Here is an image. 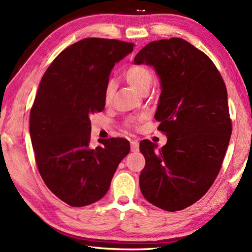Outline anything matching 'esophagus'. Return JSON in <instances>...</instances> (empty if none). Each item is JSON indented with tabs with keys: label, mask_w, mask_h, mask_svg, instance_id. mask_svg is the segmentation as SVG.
Listing matches in <instances>:
<instances>
[{
	"label": "esophagus",
	"mask_w": 252,
	"mask_h": 252,
	"mask_svg": "<svg viewBox=\"0 0 252 252\" xmlns=\"http://www.w3.org/2000/svg\"><path fill=\"white\" fill-rule=\"evenodd\" d=\"M140 151V146H138V141L137 140H132L131 141V152L136 153Z\"/></svg>",
	"instance_id": "34e87169"
}]
</instances>
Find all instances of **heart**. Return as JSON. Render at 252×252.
<instances>
[{"label":"heart","instance_id":"heart-1","mask_svg":"<svg viewBox=\"0 0 252 252\" xmlns=\"http://www.w3.org/2000/svg\"><path fill=\"white\" fill-rule=\"evenodd\" d=\"M126 82L134 89L137 93H142L143 91L151 89L153 84L154 76L151 69L145 65H134L126 69L125 73ZM114 82H108L105 88V101L110 103L114 97Z\"/></svg>","mask_w":252,"mask_h":252}]
</instances>
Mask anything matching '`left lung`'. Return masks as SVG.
<instances>
[{
    "label": "left lung",
    "instance_id": "8db88e82",
    "mask_svg": "<svg viewBox=\"0 0 252 252\" xmlns=\"http://www.w3.org/2000/svg\"><path fill=\"white\" fill-rule=\"evenodd\" d=\"M134 63L157 73L161 93L155 118L168 137L161 148L141 142V191L165 211L183 210L210 189L225 156L232 134L225 83L210 58L180 37L151 42Z\"/></svg>",
    "mask_w": 252,
    "mask_h": 252
}]
</instances>
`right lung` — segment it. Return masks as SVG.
Here are the masks:
<instances>
[{"label":"right lung","instance_id":"add662e5","mask_svg":"<svg viewBox=\"0 0 252 252\" xmlns=\"http://www.w3.org/2000/svg\"><path fill=\"white\" fill-rule=\"evenodd\" d=\"M132 51V43L89 37L63 50L42 77L30 111L32 147L46 186L72 207L101 199L130 152L125 138L91 147L90 117L105 108L112 68Z\"/></svg>","mask_w":252,"mask_h":252}]
</instances>
